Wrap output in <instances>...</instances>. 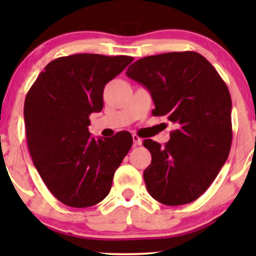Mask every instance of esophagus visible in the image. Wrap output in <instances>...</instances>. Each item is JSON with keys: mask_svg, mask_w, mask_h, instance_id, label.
Listing matches in <instances>:
<instances>
[{"mask_svg": "<svg viewBox=\"0 0 256 256\" xmlns=\"http://www.w3.org/2000/svg\"><path fill=\"white\" fill-rule=\"evenodd\" d=\"M132 141H134V144L135 146H141L142 144V138H140L138 135H136V134L132 135Z\"/></svg>", "mask_w": 256, "mask_h": 256, "instance_id": "34e87169", "label": "esophagus"}]
</instances>
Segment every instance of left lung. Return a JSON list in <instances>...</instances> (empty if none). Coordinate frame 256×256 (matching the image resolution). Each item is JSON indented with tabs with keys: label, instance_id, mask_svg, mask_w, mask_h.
<instances>
[{
	"label": "left lung",
	"instance_id": "obj_1",
	"mask_svg": "<svg viewBox=\"0 0 256 256\" xmlns=\"http://www.w3.org/2000/svg\"><path fill=\"white\" fill-rule=\"evenodd\" d=\"M126 73L149 90L152 115H166L177 127L164 146L143 141L152 154L143 172L146 190L164 205L194 202L216 180L232 144V100L225 82L194 51L141 58Z\"/></svg>",
	"mask_w": 256,
	"mask_h": 256
}]
</instances>
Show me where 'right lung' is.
<instances>
[{
    "label": "right lung",
    "instance_id": "1",
    "mask_svg": "<svg viewBox=\"0 0 256 256\" xmlns=\"http://www.w3.org/2000/svg\"><path fill=\"white\" fill-rule=\"evenodd\" d=\"M134 58L78 54L48 62L24 102L26 142L44 184L62 204L90 208L110 194L132 148L128 132L93 138L90 115L104 107V85Z\"/></svg>",
    "mask_w": 256,
    "mask_h": 256
}]
</instances>
